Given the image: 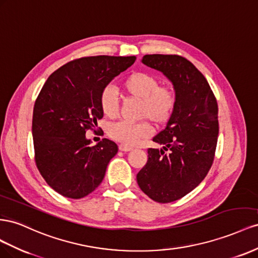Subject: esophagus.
I'll return each instance as SVG.
<instances>
[{
	"instance_id": "obj_1",
	"label": "esophagus",
	"mask_w": 258,
	"mask_h": 258,
	"mask_svg": "<svg viewBox=\"0 0 258 258\" xmlns=\"http://www.w3.org/2000/svg\"><path fill=\"white\" fill-rule=\"evenodd\" d=\"M119 149H120L121 151H131V150H133V148H132V147H130V146H127V145H124V144H121V145L119 146Z\"/></svg>"
}]
</instances>
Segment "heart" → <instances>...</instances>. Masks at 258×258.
Masks as SVG:
<instances>
[{"label": "heart", "mask_w": 258, "mask_h": 258, "mask_svg": "<svg viewBox=\"0 0 258 258\" xmlns=\"http://www.w3.org/2000/svg\"><path fill=\"white\" fill-rule=\"evenodd\" d=\"M122 90L132 97L142 99L141 116L157 125L166 124L177 105V93L171 84H159V80L150 73L135 71L123 80ZM101 111L108 117H115L119 112V99L112 87L107 86L99 97ZM147 121L139 123L117 122L108 128L109 136L124 145H136L151 134Z\"/></svg>", "instance_id": "b5f03b06"}]
</instances>
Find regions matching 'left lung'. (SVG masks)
<instances>
[{"label":"left lung","instance_id":"left-lung-1","mask_svg":"<svg viewBox=\"0 0 258 258\" xmlns=\"http://www.w3.org/2000/svg\"><path fill=\"white\" fill-rule=\"evenodd\" d=\"M143 63L163 72L177 93L172 117L152 139L163 149H148V161L136 177L153 201L170 203L192 191L211 170L219 131L218 106L207 79L185 57L145 55Z\"/></svg>","mask_w":258,"mask_h":258}]
</instances>
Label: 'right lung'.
Returning a JSON list of instances; mask_svg holds the SVG:
<instances>
[{
    "label": "right lung",
    "instance_id": "obj_1",
    "mask_svg": "<svg viewBox=\"0 0 258 258\" xmlns=\"http://www.w3.org/2000/svg\"><path fill=\"white\" fill-rule=\"evenodd\" d=\"M135 60V56L78 58L51 73L43 85L33 108L34 160L56 192L81 199L104 179L117 146L107 138L91 146L85 134L104 116L101 91Z\"/></svg>",
    "mask_w": 258,
    "mask_h": 258
}]
</instances>
